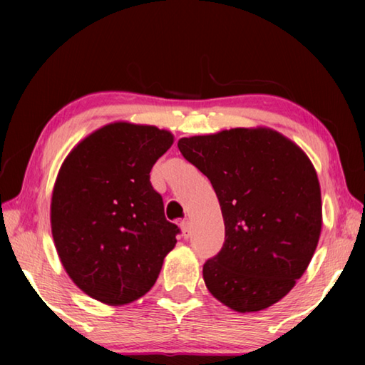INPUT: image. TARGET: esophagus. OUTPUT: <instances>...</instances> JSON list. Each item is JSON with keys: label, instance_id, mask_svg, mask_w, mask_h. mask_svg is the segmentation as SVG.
<instances>
[{"label": "esophagus", "instance_id": "34e87169", "mask_svg": "<svg viewBox=\"0 0 365 365\" xmlns=\"http://www.w3.org/2000/svg\"><path fill=\"white\" fill-rule=\"evenodd\" d=\"M180 230H182V235L185 238H188L191 235V226H190V221H182L180 222Z\"/></svg>", "mask_w": 365, "mask_h": 365}]
</instances>
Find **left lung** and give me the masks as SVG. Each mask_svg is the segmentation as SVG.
<instances>
[{
    "label": "left lung",
    "instance_id": "left-lung-1",
    "mask_svg": "<svg viewBox=\"0 0 365 365\" xmlns=\"http://www.w3.org/2000/svg\"><path fill=\"white\" fill-rule=\"evenodd\" d=\"M208 177L226 240L202 274L208 292L235 312L281 301L311 263L322 232V190L306 152L268 127L178 139Z\"/></svg>",
    "mask_w": 365,
    "mask_h": 365
}]
</instances>
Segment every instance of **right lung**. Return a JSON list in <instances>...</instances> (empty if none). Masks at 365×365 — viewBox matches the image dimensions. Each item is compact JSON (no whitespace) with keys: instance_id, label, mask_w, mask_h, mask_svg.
Segmentation results:
<instances>
[{"instance_id":"right-lung-1","label":"right lung","mask_w":365,"mask_h":365,"mask_svg":"<svg viewBox=\"0 0 365 365\" xmlns=\"http://www.w3.org/2000/svg\"><path fill=\"white\" fill-rule=\"evenodd\" d=\"M173 144L168 130L118 120L83 138L59 168L50 205L54 247L73 284L103 304L144 297L177 243L178 227L150 183Z\"/></svg>"}]
</instances>
